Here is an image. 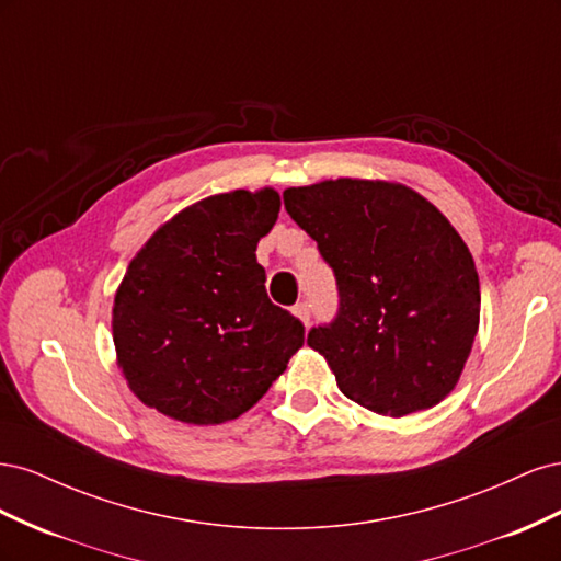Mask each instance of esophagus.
<instances>
[{
	"mask_svg": "<svg viewBox=\"0 0 561 561\" xmlns=\"http://www.w3.org/2000/svg\"><path fill=\"white\" fill-rule=\"evenodd\" d=\"M293 313L304 322V325H309V320H311V309H309V304H307V301L297 304V307L293 309Z\"/></svg>",
	"mask_w": 561,
	"mask_h": 561,
	"instance_id": "obj_1",
	"label": "esophagus"
}]
</instances>
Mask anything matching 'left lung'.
I'll list each match as a JSON object with an SVG mask.
<instances>
[{"mask_svg": "<svg viewBox=\"0 0 561 561\" xmlns=\"http://www.w3.org/2000/svg\"><path fill=\"white\" fill-rule=\"evenodd\" d=\"M339 287V313L307 344L339 390L381 416L443 402L480 328L472 254L428 198L400 182L339 178L283 192Z\"/></svg>", "mask_w": 561, "mask_h": 561, "instance_id": "obj_1", "label": "left lung"}]
</instances>
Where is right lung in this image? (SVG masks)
<instances>
[{"mask_svg":"<svg viewBox=\"0 0 561 561\" xmlns=\"http://www.w3.org/2000/svg\"><path fill=\"white\" fill-rule=\"evenodd\" d=\"M271 186L201 198L130 260L112 307L116 365L133 396L194 426L257 402L304 344V325L266 297L257 243L276 225Z\"/></svg>","mask_w":561,"mask_h":561,"instance_id":"obj_1","label":"right lung"}]
</instances>
